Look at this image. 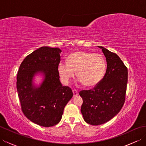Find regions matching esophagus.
I'll use <instances>...</instances> for the list:
<instances>
[{"instance_id":"esophagus-1","label":"esophagus","mask_w":146,"mask_h":146,"mask_svg":"<svg viewBox=\"0 0 146 146\" xmlns=\"http://www.w3.org/2000/svg\"><path fill=\"white\" fill-rule=\"evenodd\" d=\"M73 93L74 97H76V96L78 95V91L76 90H73Z\"/></svg>"}]
</instances>
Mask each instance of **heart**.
<instances>
[{
	"mask_svg": "<svg viewBox=\"0 0 146 146\" xmlns=\"http://www.w3.org/2000/svg\"><path fill=\"white\" fill-rule=\"evenodd\" d=\"M58 72L62 82L68 85L75 75L86 87H93L100 83L106 73L107 63L100 54L78 51L66 59V63L58 65Z\"/></svg>",
	"mask_w": 146,
	"mask_h": 146,
	"instance_id": "heart-1",
	"label": "heart"
}]
</instances>
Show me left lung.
Here are the masks:
<instances>
[{
  "label": "left lung",
  "instance_id": "8db88e82",
  "mask_svg": "<svg viewBox=\"0 0 146 146\" xmlns=\"http://www.w3.org/2000/svg\"><path fill=\"white\" fill-rule=\"evenodd\" d=\"M107 70L102 81L94 89L82 90L81 111L86 123L98 125L107 122L120 111L125 102L127 68L119 56L102 46Z\"/></svg>",
  "mask_w": 146,
  "mask_h": 146
}]
</instances>
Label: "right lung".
Here are the masks:
<instances>
[{
  "mask_svg": "<svg viewBox=\"0 0 146 146\" xmlns=\"http://www.w3.org/2000/svg\"><path fill=\"white\" fill-rule=\"evenodd\" d=\"M61 52L58 48H39L25 58L17 75L22 111L31 122L45 127L60 122L64 108L73 95L71 89L60 82L57 68ZM38 74L43 80L36 86L33 80Z\"/></svg>",
  "mask_w": 146,
  "mask_h": 146,
  "instance_id": "obj_1",
  "label": "right lung"
}]
</instances>
